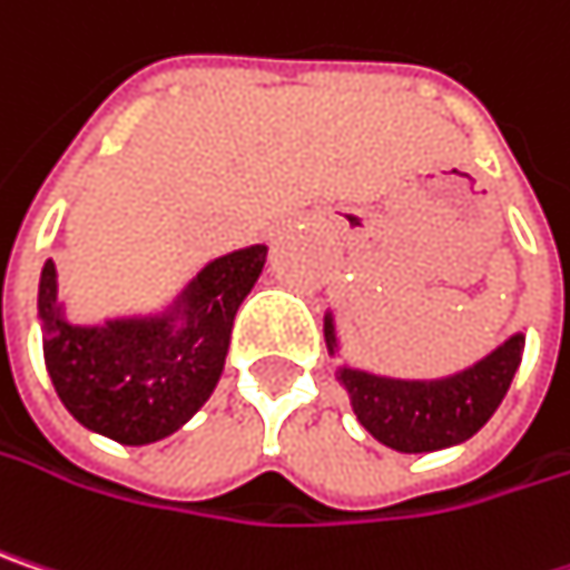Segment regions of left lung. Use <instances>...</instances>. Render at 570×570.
Instances as JSON below:
<instances>
[{
    "instance_id": "8db88e82",
    "label": "left lung",
    "mask_w": 570,
    "mask_h": 570,
    "mask_svg": "<svg viewBox=\"0 0 570 570\" xmlns=\"http://www.w3.org/2000/svg\"><path fill=\"white\" fill-rule=\"evenodd\" d=\"M336 382L348 391L358 424L397 453H434L470 440L502 404L519 365L525 333H512L480 362L443 379H394L352 365L342 355L336 313L323 320Z\"/></svg>"
}]
</instances>
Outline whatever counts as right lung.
<instances>
[{"instance_id": "right-lung-1", "label": "right lung", "mask_w": 570, "mask_h": 570, "mask_svg": "<svg viewBox=\"0 0 570 570\" xmlns=\"http://www.w3.org/2000/svg\"><path fill=\"white\" fill-rule=\"evenodd\" d=\"M267 244L208 261L149 313L78 323L48 261L38 281V323L51 385L71 417L100 438L142 446L176 434L225 372L237 306L257 284Z\"/></svg>"}]
</instances>
